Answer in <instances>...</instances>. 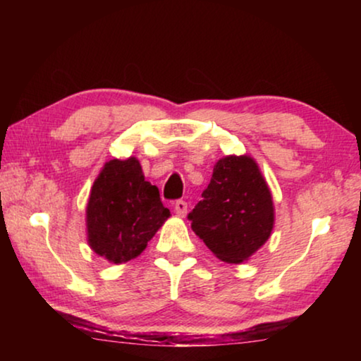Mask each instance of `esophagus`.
Wrapping results in <instances>:
<instances>
[{"instance_id":"esophagus-1","label":"esophagus","mask_w":361,"mask_h":361,"mask_svg":"<svg viewBox=\"0 0 361 361\" xmlns=\"http://www.w3.org/2000/svg\"><path fill=\"white\" fill-rule=\"evenodd\" d=\"M174 212L177 214V216H180V219H184L187 215V204L184 200H177L176 205H174Z\"/></svg>"}]
</instances>
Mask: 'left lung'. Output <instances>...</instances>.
<instances>
[{"mask_svg":"<svg viewBox=\"0 0 361 361\" xmlns=\"http://www.w3.org/2000/svg\"><path fill=\"white\" fill-rule=\"evenodd\" d=\"M189 219L192 230L224 263L248 261L274 228L269 185L253 157L224 156Z\"/></svg>","mask_w":361,"mask_h":361,"instance_id":"1","label":"left lung"}]
</instances>
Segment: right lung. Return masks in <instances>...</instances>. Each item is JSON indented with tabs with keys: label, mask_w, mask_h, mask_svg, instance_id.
Returning <instances> with one entry per match:
<instances>
[{
	"label": "right lung",
	"mask_w": 361,
	"mask_h": 361,
	"mask_svg": "<svg viewBox=\"0 0 361 361\" xmlns=\"http://www.w3.org/2000/svg\"><path fill=\"white\" fill-rule=\"evenodd\" d=\"M169 216L136 157L106 161L88 197V246L110 263L125 264L146 250Z\"/></svg>",
	"instance_id": "right-lung-1"
}]
</instances>
